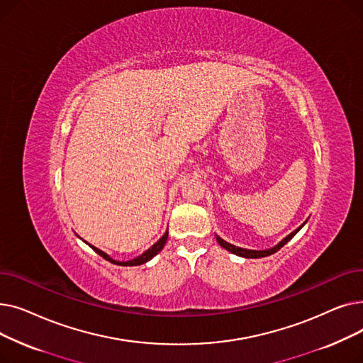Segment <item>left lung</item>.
Here are the masks:
<instances>
[{
  "instance_id": "obj_1",
  "label": "left lung",
  "mask_w": 363,
  "mask_h": 363,
  "mask_svg": "<svg viewBox=\"0 0 363 363\" xmlns=\"http://www.w3.org/2000/svg\"><path fill=\"white\" fill-rule=\"evenodd\" d=\"M308 222V220H306ZM306 222H303L297 230H294L291 234H289L287 237H285L284 240H281L277 245H274V247H271V249H266V250H250V249H242V247H237V245H234V244H231V242H228V241H225V240H222L219 235H216V241L220 244V247H223L225 250H228V252H231L233 255H237V256H240V257H245V259H259V257H266V256H271V255H274V253H277L281 247H284L285 244H287L300 230L301 228L306 225Z\"/></svg>"
}]
</instances>
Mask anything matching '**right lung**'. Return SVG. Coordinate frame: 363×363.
<instances>
[{
	"instance_id": "1",
	"label": "right lung",
	"mask_w": 363,
	"mask_h": 363,
	"mask_svg": "<svg viewBox=\"0 0 363 363\" xmlns=\"http://www.w3.org/2000/svg\"><path fill=\"white\" fill-rule=\"evenodd\" d=\"M167 235H169V233L166 231V233L162 235V238H160V240H157L155 244H152L148 250H145L143 255H140V256H137V257H133V259H130V260H126V262L114 260L113 257H110V256H108L107 253H104L103 250H100V249H97V247H94L92 244H89V242L84 241L79 235H78V237H79L84 242H86L95 253L100 255L103 259H106V260H108V262H111V263H114V264H119V266H138V264H144V263H147L148 260H151L152 257H155L157 253H160V252H162V249H163L164 244H166V241H167Z\"/></svg>"
}]
</instances>
